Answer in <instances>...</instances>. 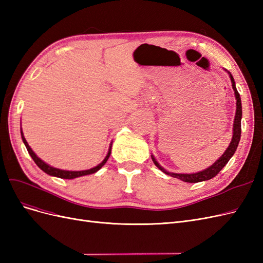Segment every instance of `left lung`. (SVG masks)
Wrapping results in <instances>:
<instances>
[{
  "label": "left lung",
  "instance_id": "1",
  "mask_svg": "<svg viewBox=\"0 0 263 263\" xmlns=\"http://www.w3.org/2000/svg\"><path fill=\"white\" fill-rule=\"evenodd\" d=\"M230 76V80H232V84H233V90L235 91V97H236V115H235V122H234V133H233V139L230 141V145L228 146V148L226 149V151L224 153L218 160L215 162L214 164H212L210 168L205 169L203 171H200L197 173H192V174H182V173H171L169 171L164 170L162 166L159 164L156 159L151 156L153 158V161L154 163L158 166L159 169H160L162 172H164L165 174H168V176H171L173 178H177L180 179L184 182H189V183H196V182H202V181H206V180H210L214 177H216L218 172L224 168V166L227 164V162L229 161V159L232 158L235 154V151L238 147V144H239V140H240V135H241V116H242V108H241V100H240V95L238 93L237 89H236V84L234 81V78L233 76L230 74V72H228Z\"/></svg>",
  "mask_w": 263,
  "mask_h": 263
}]
</instances>
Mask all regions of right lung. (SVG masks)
<instances>
[{"instance_id": "1", "label": "right lung", "mask_w": 263, "mask_h": 263, "mask_svg": "<svg viewBox=\"0 0 263 263\" xmlns=\"http://www.w3.org/2000/svg\"><path fill=\"white\" fill-rule=\"evenodd\" d=\"M22 134V139L24 141V144H25L26 148H27V151L28 154L30 155V157L33 158V160L35 161V163L41 168L44 172H46L47 174H49V176H53V177H57V178H61V179H74V178H78V177H82V176H86V174H92V173H95L97 171H99L103 165H104L107 161V159L109 158V155H110V147H109V150H108V154L107 156L105 157L104 160H103L99 165L95 166V168H92L90 170H84V171H66V170H60V169H57V168H52V166L48 165L47 163H45L42 159H39L33 150H31V148L28 146L27 141L25 139V137H24L23 135V132H21Z\"/></svg>"}]
</instances>
